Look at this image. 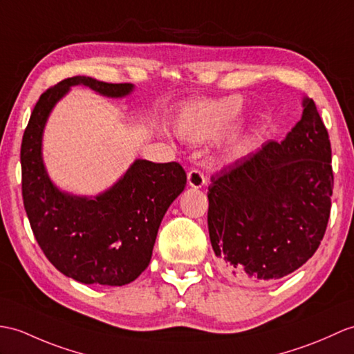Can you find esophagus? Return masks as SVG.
I'll return each instance as SVG.
<instances>
[{
	"instance_id": "obj_1",
	"label": "esophagus",
	"mask_w": 354,
	"mask_h": 354,
	"mask_svg": "<svg viewBox=\"0 0 354 354\" xmlns=\"http://www.w3.org/2000/svg\"><path fill=\"white\" fill-rule=\"evenodd\" d=\"M187 180H188V185L193 188H202L205 184H207V178H205V175L201 170H196V169L188 171Z\"/></svg>"
}]
</instances>
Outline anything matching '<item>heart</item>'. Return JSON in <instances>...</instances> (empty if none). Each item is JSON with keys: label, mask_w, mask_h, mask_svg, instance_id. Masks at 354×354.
I'll return each mask as SVG.
<instances>
[{"label": "heart", "mask_w": 354, "mask_h": 354, "mask_svg": "<svg viewBox=\"0 0 354 354\" xmlns=\"http://www.w3.org/2000/svg\"><path fill=\"white\" fill-rule=\"evenodd\" d=\"M241 110L243 100L238 96L188 105L178 114L175 131L184 142L201 143L226 131L240 116ZM236 145L238 138L234 140V147Z\"/></svg>", "instance_id": "heart-1"}]
</instances>
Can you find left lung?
I'll return each mask as SVG.
<instances>
[{
  "mask_svg": "<svg viewBox=\"0 0 354 354\" xmlns=\"http://www.w3.org/2000/svg\"><path fill=\"white\" fill-rule=\"evenodd\" d=\"M281 143L267 142L211 178L208 229L223 274L264 283L288 276L322 243L333 187L327 129L308 96Z\"/></svg>",
  "mask_w": 354,
  "mask_h": 354,
  "instance_id": "obj_1",
  "label": "left lung"
}]
</instances>
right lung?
Instances as JSON below:
<instances>
[{
  "mask_svg": "<svg viewBox=\"0 0 354 354\" xmlns=\"http://www.w3.org/2000/svg\"><path fill=\"white\" fill-rule=\"evenodd\" d=\"M75 86L111 100L136 88L72 77L40 96L21 146L24 207L40 249L60 273L86 285L122 286L149 266L161 220L184 192L187 175L178 162L137 158L95 196L62 190L45 166L44 133L54 106Z\"/></svg>",
  "mask_w": 354,
  "mask_h": 354,
  "instance_id": "1",
  "label": "right lung"
}]
</instances>
